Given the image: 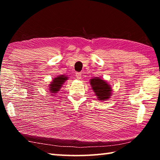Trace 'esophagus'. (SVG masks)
Masks as SVG:
<instances>
[{
    "label": "esophagus",
    "mask_w": 160,
    "mask_h": 160,
    "mask_svg": "<svg viewBox=\"0 0 160 160\" xmlns=\"http://www.w3.org/2000/svg\"><path fill=\"white\" fill-rule=\"evenodd\" d=\"M75 76L78 78V80L81 79V78H82V74H81V72H77L76 75H75Z\"/></svg>",
    "instance_id": "1"
}]
</instances>
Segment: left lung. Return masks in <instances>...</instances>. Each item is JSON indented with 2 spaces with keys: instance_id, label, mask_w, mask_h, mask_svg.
I'll use <instances>...</instances> for the list:
<instances>
[{
  "instance_id": "left-lung-1",
  "label": "left lung",
  "mask_w": 160,
  "mask_h": 160,
  "mask_svg": "<svg viewBox=\"0 0 160 160\" xmlns=\"http://www.w3.org/2000/svg\"><path fill=\"white\" fill-rule=\"evenodd\" d=\"M91 87L99 100L105 101L112 95V88L104 80L94 78L90 80Z\"/></svg>"
}]
</instances>
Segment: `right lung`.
Listing matches in <instances>:
<instances>
[{
    "mask_svg": "<svg viewBox=\"0 0 160 160\" xmlns=\"http://www.w3.org/2000/svg\"><path fill=\"white\" fill-rule=\"evenodd\" d=\"M68 79V78L65 76L64 75H59V76L55 78L53 80L49 85V91L52 94L57 93V92L60 90L61 86L65 82V81Z\"/></svg>",
    "mask_w": 160,
    "mask_h": 160,
    "instance_id": "1",
    "label": "right lung"
}]
</instances>
